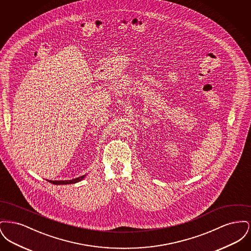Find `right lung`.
<instances>
[{
  "label": "right lung",
  "mask_w": 251,
  "mask_h": 251,
  "mask_svg": "<svg viewBox=\"0 0 251 251\" xmlns=\"http://www.w3.org/2000/svg\"><path fill=\"white\" fill-rule=\"evenodd\" d=\"M85 177V175H83L81 177H78V178H75L73 179H69V180H48L49 182H51L52 184H56V185H59V184H71V183H76L80 180L84 179Z\"/></svg>",
  "instance_id": "obj_1"
}]
</instances>
